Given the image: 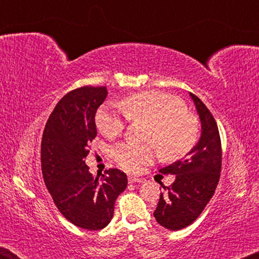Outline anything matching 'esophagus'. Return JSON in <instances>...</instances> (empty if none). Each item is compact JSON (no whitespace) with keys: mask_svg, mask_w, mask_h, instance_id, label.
I'll use <instances>...</instances> for the list:
<instances>
[{"mask_svg":"<svg viewBox=\"0 0 259 259\" xmlns=\"http://www.w3.org/2000/svg\"><path fill=\"white\" fill-rule=\"evenodd\" d=\"M145 180L143 178H137V177H133V176H130L128 177V183L133 184V183H138V184H141L144 183Z\"/></svg>","mask_w":259,"mask_h":259,"instance_id":"34e87169","label":"esophagus"}]
</instances>
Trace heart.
Here are the masks:
<instances>
[{"mask_svg": "<svg viewBox=\"0 0 259 259\" xmlns=\"http://www.w3.org/2000/svg\"><path fill=\"white\" fill-rule=\"evenodd\" d=\"M119 106L107 104L97 113V126L109 139L125 128L127 119L151 122L148 140L160 148L165 157L177 158L187 153L197 140L196 119L186 112L183 101L162 92H141L123 98ZM153 145L121 143L113 147L112 155L120 167L136 172L155 157Z\"/></svg>", "mask_w": 259, "mask_h": 259, "instance_id": "b5f03b06", "label": "heart"}]
</instances>
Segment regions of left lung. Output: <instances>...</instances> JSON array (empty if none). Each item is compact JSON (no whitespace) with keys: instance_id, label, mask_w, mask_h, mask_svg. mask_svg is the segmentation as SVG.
Segmentation results:
<instances>
[{"instance_id":"8db88e82","label":"left lung","mask_w":259,"mask_h":259,"mask_svg":"<svg viewBox=\"0 0 259 259\" xmlns=\"http://www.w3.org/2000/svg\"><path fill=\"white\" fill-rule=\"evenodd\" d=\"M199 115L201 133L196 146L173 164L161 168L176 176L160 193L154 218L164 228L177 231L196 221L213 196L222 168V145L217 122L204 102L190 93Z\"/></svg>"}]
</instances>
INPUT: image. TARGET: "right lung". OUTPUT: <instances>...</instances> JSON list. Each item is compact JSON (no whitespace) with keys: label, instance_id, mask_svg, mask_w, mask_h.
<instances>
[{"label":"right lung","instance_id":"right-lung-1","mask_svg":"<svg viewBox=\"0 0 259 259\" xmlns=\"http://www.w3.org/2000/svg\"><path fill=\"white\" fill-rule=\"evenodd\" d=\"M106 87L86 86L66 94L46 123L41 143V168L56 207L77 228L104 229L114 204L127 186L118 168L92 175L84 158L97 137L95 114L107 97Z\"/></svg>","mask_w":259,"mask_h":259}]
</instances>
